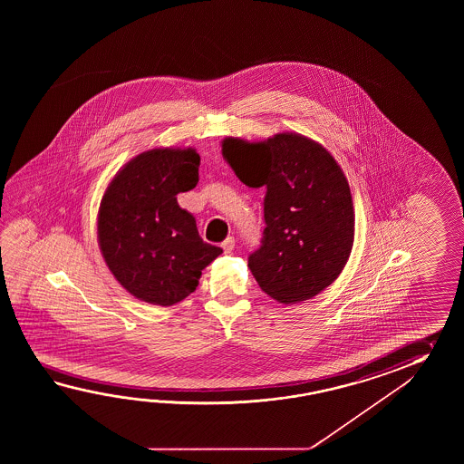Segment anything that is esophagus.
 Listing matches in <instances>:
<instances>
[{
	"instance_id": "1",
	"label": "esophagus",
	"mask_w": 464,
	"mask_h": 464,
	"mask_svg": "<svg viewBox=\"0 0 464 464\" xmlns=\"http://www.w3.org/2000/svg\"><path fill=\"white\" fill-rule=\"evenodd\" d=\"M234 246H236V240H234V237H227V238L222 242V248H224V252H226V254H232Z\"/></svg>"
}]
</instances>
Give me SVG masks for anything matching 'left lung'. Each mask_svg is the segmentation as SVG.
<instances>
[{"label": "left lung", "instance_id": "1", "mask_svg": "<svg viewBox=\"0 0 464 464\" xmlns=\"http://www.w3.org/2000/svg\"><path fill=\"white\" fill-rule=\"evenodd\" d=\"M222 156L246 186L266 188L262 246L248 256L260 288L288 305L332 285L355 238L352 192L334 156L296 132L226 138Z\"/></svg>", "mask_w": 464, "mask_h": 464}]
</instances>
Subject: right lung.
<instances>
[{"label": "right lung", "instance_id": "obj_1", "mask_svg": "<svg viewBox=\"0 0 464 464\" xmlns=\"http://www.w3.org/2000/svg\"><path fill=\"white\" fill-rule=\"evenodd\" d=\"M194 148H156L130 159L109 182L98 212V244L111 274L152 305L182 302L222 248L198 236L179 192L198 182Z\"/></svg>", "mask_w": 464, "mask_h": 464}]
</instances>
